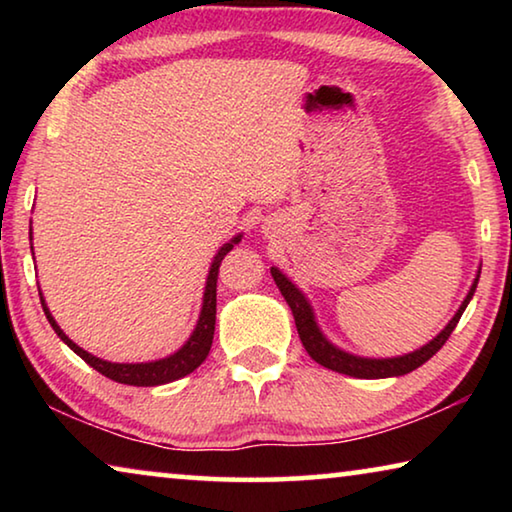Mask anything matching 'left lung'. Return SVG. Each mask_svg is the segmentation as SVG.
<instances>
[{
    "mask_svg": "<svg viewBox=\"0 0 512 512\" xmlns=\"http://www.w3.org/2000/svg\"><path fill=\"white\" fill-rule=\"evenodd\" d=\"M271 275H273V280L277 284V289L282 291L284 300L289 302V307L293 311V318H296L300 341H302V345H305L309 357L314 359L316 363H320V366H325V368L334 370V372H343V375H350V377H357V379L400 377V375H406V372L420 368L424 361H429L433 354L443 348L449 336H452L454 327L458 325V320H461L463 311L467 307V302H470L472 296H474L476 284H479V275H476V280L472 284L470 293H467V298L463 300L461 309L456 311V316L449 320L443 332H440L436 339L424 345V348L415 350L411 354H404V357H395V359H361V357H354V354H348V352H343L339 348H334V345L329 343L323 334H320V329H318L316 320H314V311H311L307 298L296 289V284H291L287 277L277 271V268H271Z\"/></svg>",
    "mask_w": 512,
    "mask_h": 512,
    "instance_id": "left-lung-1",
    "label": "left lung"
}]
</instances>
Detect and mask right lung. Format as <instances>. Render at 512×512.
I'll return each instance as SVG.
<instances>
[{
    "label": "right lung",
    "mask_w": 512,
    "mask_h": 512,
    "mask_svg": "<svg viewBox=\"0 0 512 512\" xmlns=\"http://www.w3.org/2000/svg\"><path fill=\"white\" fill-rule=\"evenodd\" d=\"M241 235L225 244L219 253H216L210 275H207V284H205V296H203V309H201V318H198L194 334L189 336V341L180 348L176 354H171L167 359L160 361H151V363H110L103 361L94 354L85 352L83 348H79L69 336L58 327V323L54 320V316L49 314V309L42 300L40 293V302L42 309H45V316L49 320V325L54 327V332L60 336V341H65L69 348H72L79 357L90 363V366L101 372L103 377H108L112 381H119V384H128V386H160V384H169V381H176L180 377L189 375L194 372L201 363L205 361L207 354H210L212 348V339H214V323H216V280H219V266L223 262V257L230 253L235 244H239ZM33 250V246H31Z\"/></svg>",
    "instance_id": "right-lung-1"
}]
</instances>
